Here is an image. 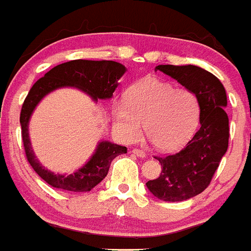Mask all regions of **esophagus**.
<instances>
[{
    "label": "esophagus",
    "instance_id": "obj_1",
    "mask_svg": "<svg viewBox=\"0 0 251 251\" xmlns=\"http://www.w3.org/2000/svg\"><path fill=\"white\" fill-rule=\"evenodd\" d=\"M132 152L134 153V154H136V156L141 157V158H145V157H147V153H146L145 151H141V150H138V148H134V150H133Z\"/></svg>",
    "mask_w": 251,
    "mask_h": 251
}]
</instances>
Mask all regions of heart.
Here are the masks:
<instances>
[{
    "instance_id": "1",
    "label": "heart",
    "mask_w": 251,
    "mask_h": 251,
    "mask_svg": "<svg viewBox=\"0 0 251 251\" xmlns=\"http://www.w3.org/2000/svg\"><path fill=\"white\" fill-rule=\"evenodd\" d=\"M115 129L126 142L146 136L161 151H175L191 138L200 121V101L187 88L158 77H145L128 88L126 100L112 106Z\"/></svg>"
}]
</instances>
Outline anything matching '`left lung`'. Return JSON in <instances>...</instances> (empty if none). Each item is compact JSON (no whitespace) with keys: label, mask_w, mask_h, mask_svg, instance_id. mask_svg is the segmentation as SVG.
Wrapping results in <instances>:
<instances>
[{"label":"left lung","mask_w":251,"mask_h":251,"mask_svg":"<svg viewBox=\"0 0 251 251\" xmlns=\"http://www.w3.org/2000/svg\"><path fill=\"white\" fill-rule=\"evenodd\" d=\"M156 70L192 90L200 101L199 130L177 153L156 157L162 166L161 175L146 183L159 200L178 202L207 188L227 151V99L221 81L205 69L195 65H158Z\"/></svg>","instance_id":"8db88e82"}]
</instances>
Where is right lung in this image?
<instances>
[{
  "mask_svg": "<svg viewBox=\"0 0 251 251\" xmlns=\"http://www.w3.org/2000/svg\"><path fill=\"white\" fill-rule=\"evenodd\" d=\"M126 73V66L112 60H72L60 64L46 73L32 85L22 104L20 123L26 158L31 167L44 181L60 190L73 192H86L103 181L108 175L110 163L119 154L127 153V147L114 145L112 142H100L92 158L73 175H54L45 170L35 157L28 138V121L40 100L50 92L64 86H75L88 93L93 100L112 98L118 80Z\"/></svg>",
  "mask_w": 251,
  "mask_h": 251,
  "instance_id": "add662e5",
  "label": "right lung"
}]
</instances>
